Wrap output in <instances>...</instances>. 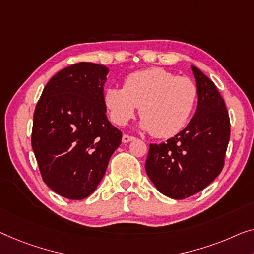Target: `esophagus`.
Instances as JSON below:
<instances>
[{"mask_svg":"<svg viewBox=\"0 0 254 254\" xmlns=\"http://www.w3.org/2000/svg\"><path fill=\"white\" fill-rule=\"evenodd\" d=\"M135 138L133 137V135H130V134H123L122 137V141L123 142H130L132 141V140H134Z\"/></svg>","mask_w":254,"mask_h":254,"instance_id":"1","label":"esophagus"}]
</instances>
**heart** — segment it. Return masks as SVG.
Returning a JSON list of instances; mask_svg holds the SVG:
<instances>
[{
    "instance_id": "1",
    "label": "heart",
    "mask_w": 254,
    "mask_h": 254,
    "mask_svg": "<svg viewBox=\"0 0 254 254\" xmlns=\"http://www.w3.org/2000/svg\"><path fill=\"white\" fill-rule=\"evenodd\" d=\"M198 100L194 81L162 68L127 75L123 89L111 86L104 101L113 122L124 126L140 107L141 127L156 138H170L183 131Z\"/></svg>"
}]
</instances>
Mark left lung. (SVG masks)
<instances>
[{
	"instance_id": "1",
	"label": "left lung",
	"mask_w": 254,
	"mask_h": 254,
	"mask_svg": "<svg viewBox=\"0 0 254 254\" xmlns=\"http://www.w3.org/2000/svg\"><path fill=\"white\" fill-rule=\"evenodd\" d=\"M198 89V105L188 126L166 142L150 143L146 172L158 190L184 199L197 194L225 165L230 121L214 83L191 66Z\"/></svg>"
}]
</instances>
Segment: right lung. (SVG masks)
<instances>
[{
  "label": "right lung",
  "mask_w": 254,
  "mask_h": 254,
  "mask_svg": "<svg viewBox=\"0 0 254 254\" xmlns=\"http://www.w3.org/2000/svg\"><path fill=\"white\" fill-rule=\"evenodd\" d=\"M108 68L78 63L47 83L34 112L32 147L45 184L68 199L96 190L122 132L106 115Z\"/></svg>",
  "instance_id": "right-lung-1"
}]
</instances>
